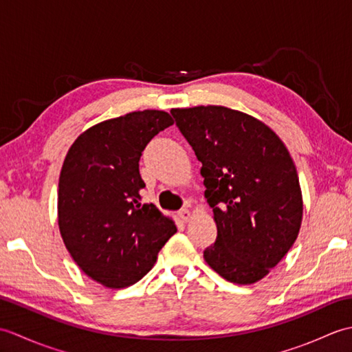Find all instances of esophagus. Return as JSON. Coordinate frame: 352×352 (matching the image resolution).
I'll list each match as a JSON object with an SVG mask.
<instances>
[{
	"instance_id": "1",
	"label": "esophagus",
	"mask_w": 352,
	"mask_h": 352,
	"mask_svg": "<svg viewBox=\"0 0 352 352\" xmlns=\"http://www.w3.org/2000/svg\"><path fill=\"white\" fill-rule=\"evenodd\" d=\"M178 214H180V219L183 222H189L192 219V213H190V210H188V208H183V210Z\"/></svg>"
}]
</instances>
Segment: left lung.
<instances>
[{"instance_id": "left-lung-1", "label": "left lung", "mask_w": 352, "mask_h": 352, "mask_svg": "<svg viewBox=\"0 0 352 352\" xmlns=\"http://www.w3.org/2000/svg\"><path fill=\"white\" fill-rule=\"evenodd\" d=\"M178 129L203 163L216 242L204 260L222 278L252 284L295 243L302 192L283 140L260 119L223 106L172 109Z\"/></svg>"}]
</instances>
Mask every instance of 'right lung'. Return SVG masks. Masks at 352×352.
<instances>
[{
  "label": "right lung",
  "instance_id": "obj_1",
  "mask_svg": "<svg viewBox=\"0 0 352 352\" xmlns=\"http://www.w3.org/2000/svg\"><path fill=\"white\" fill-rule=\"evenodd\" d=\"M168 111H131L92 125L71 145L58 178L57 221L66 250L87 276L109 289L138 283L177 233L154 204L140 203L139 160Z\"/></svg>",
  "mask_w": 352,
  "mask_h": 352
}]
</instances>
